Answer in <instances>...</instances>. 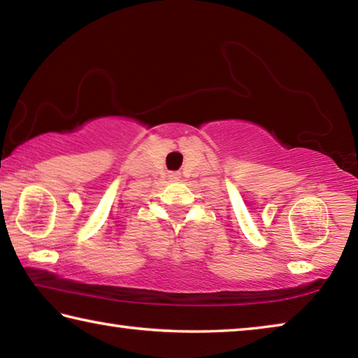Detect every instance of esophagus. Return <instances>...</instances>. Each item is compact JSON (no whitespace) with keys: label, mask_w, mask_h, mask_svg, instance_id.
Wrapping results in <instances>:
<instances>
[{"label":"esophagus","mask_w":358,"mask_h":358,"mask_svg":"<svg viewBox=\"0 0 358 358\" xmlns=\"http://www.w3.org/2000/svg\"><path fill=\"white\" fill-rule=\"evenodd\" d=\"M169 178H171V180H178L180 178V173L178 172H172L171 175H169Z\"/></svg>","instance_id":"esophagus-1"}]
</instances>
